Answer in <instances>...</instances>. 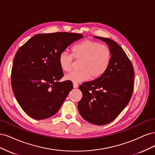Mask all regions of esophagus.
Wrapping results in <instances>:
<instances>
[{
  "label": "esophagus",
  "mask_w": 155,
  "mask_h": 155,
  "mask_svg": "<svg viewBox=\"0 0 155 155\" xmlns=\"http://www.w3.org/2000/svg\"><path fill=\"white\" fill-rule=\"evenodd\" d=\"M73 87H74V88H76L78 87V85L77 83H74L73 84Z\"/></svg>",
  "instance_id": "esophagus-1"
}]
</instances>
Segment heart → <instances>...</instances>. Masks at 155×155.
Returning a JSON list of instances; mask_svg holds the SVG:
<instances>
[{"instance_id":"b5f03b06","label":"heart","mask_w":155,"mask_h":155,"mask_svg":"<svg viewBox=\"0 0 155 155\" xmlns=\"http://www.w3.org/2000/svg\"><path fill=\"white\" fill-rule=\"evenodd\" d=\"M72 54L63 51L59 55V66L63 71L72 69L74 58L81 61L79 70L70 72L64 76L65 80L74 83L96 79L105 74L109 68L112 58L111 51L108 46L95 41L87 39L74 45Z\"/></svg>"}]
</instances>
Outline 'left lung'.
<instances>
[{"mask_svg": "<svg viewBox=\"0 0 155 155\" xmlns=\"http://www.w3.org/2000/svg\"><path fill=\"white\" fill-rule=\"evenodd\" d=\"M94 37L107 44L112 53L111 61L102 76L79 86L83 97L78 108L84 120L104 125L116 118L129 104L134 87V69L124 50L115 41Z\"/></svg>", "mask_w": 155, "mask_h": 155, "instance_id": "1", "label": "left lung"}]
</instances>
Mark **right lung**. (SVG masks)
<instances>
[{
    "mask_svg": "<svg viewBox=\"0 0 155 155\" xmlns=\"http://www.w3.org/2000/svg\"><path fill=\"white\" fill-rule=\"evenodd\" d=\"M81 34L68 32L37 34L18 50L12 70V87L17 102L35 120L54 116L73 86L59 82L63 72L59 55Z\"/></svg>",
    "mask_w": 155,
    "mask_h": 155,
    "instance_id": "1",
    "label": "right lung"
}]
</instances>
